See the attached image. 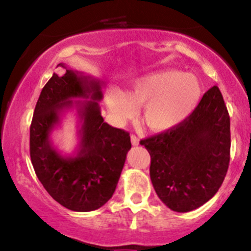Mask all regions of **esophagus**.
<instances>
[{"instance_id":"1","label":"esophagus","mask_w":251,"mask_h":251,"mask_svg":"<svg viewBox=\"0 0 251 251\" xmlns=\"http://www.w3.org/2000/svg\"><path fill=\"white\" fill-rule=\"evenodd\" d=\"M131 143H132V146H138L140 144V140H138L137 136L131 135Z\"/></svg>"}]
</instances>
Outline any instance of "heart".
<instances>
[{
  "label": "heart",
  "mask_w": 251,
  "mask_h": 251,
  "mask_svg": "<svg viewBox=\"0 0 251 251\" xmlns=\"http://www.w3.org/2000/svg\"><path fill=\"white\" fill-rule=\"evenodd\" d=\"M201 86L197 76L177 70H160L136 78L127 92L119 87L107 90L108 108L118 120L135 114L143 104L142 118L148 127L168 130L186 120L198 105Z\"/></svg>",
  "instance_id": "b5f03b06"
}]
</instances>
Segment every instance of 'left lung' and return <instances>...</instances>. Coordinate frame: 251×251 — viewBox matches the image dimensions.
<instances>
[{"mask_svg":"<svg viewBox=\"0 0 251 251\" xmlns=\"http://www.w3.org/2000/svg\"><path fill=\"white\" fill-rule=\"evenodd\" d=\"M229 126L224 97L214 86L186 120L140 142L151 154L154 189L169 209L192 211L216 194L228 170Z\"/></svg>","mask_w":251,"mask_h":251,"instance_id":"obj_1","label":"left lung"}]
</instances>
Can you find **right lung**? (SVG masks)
<instances>
[{
	"label": "right lung",
	"instance_id": "1",
	"mask_svg": "<svg viewBox=\"0 0 251 251\" xmlns=\"http://www.w3.org/2000/svg\"><path fill=\"white\" fill-rule=\"evenodd\" d=\"M63 74H53L42 88L30 126V158L37 178L50 197L73 211H93L113 197L130 133L107 124L100 114V81L60 63ZM90 98L91 101H73ZM76 107L81 127L74 156H62L50 142L65 110Z\"/></svg>",
	"mask_w": 251,
	"mask_h": 251
}]
</instances>
